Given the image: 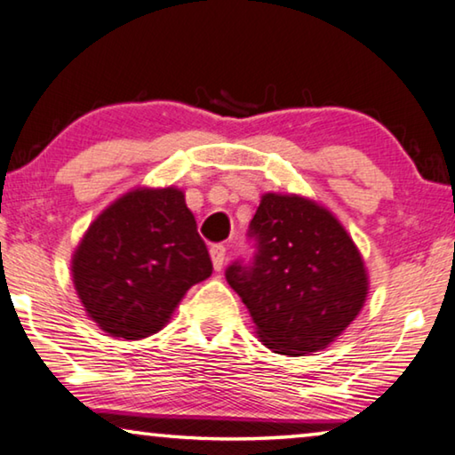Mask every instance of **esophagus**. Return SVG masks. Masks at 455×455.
I'll list each match as a JSON object with an SVG mask.
<instances>
[{"mask_svg":"<svg viewBox=\"0 0 455 455\" xmlns=\"http://www.w3.org/2000/svg\"><path fill=\"white\" fill-rule=\"evenodd\" d=\"M225 253H227L225 244H212L211 247V259H212V265L216 271L222 269V263H225Z\"/></svg>","mask_w":455,"mask_h":455,"instance_id":"1","label":"esophagus"}]
</instances>
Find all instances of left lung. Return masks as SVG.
<instances>
[{
    "label": "left lung",
    "mask_w": 455,
    "mask_h": 455,
    "mask_svg": "<svg viewBox=\"0 0 455 455\" xmlns=\"http://www.w3.org/2000/svg\"><path fill=\"white\" fill-rule=\"evenodd\" d=\"M255 255L228 265L261 342L277 355L326 348L364 306L369 275L346 228L295 194H265L249 225Z\"/></svg>",
    "instance_id": "obj_1"
}]
</instances>
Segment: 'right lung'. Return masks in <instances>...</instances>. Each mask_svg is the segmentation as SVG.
<instances>
[{
    "instance_id": "1",
    "label": "right lung",
    "mask_w": 455,
    "mask_h": 455,
    "mask_svg": "<svg viewBox=\"0 0 455 455\" xmlns=\"http://www.w3.org/2000/svg\"><path fill=\"white\" fill-rule=\"evenodd\" d=\"M212 261L184 192L137 188L105 208L72 255V281L92 322L115 338L160 331Z\"/></svg>"
}]
</instances>
